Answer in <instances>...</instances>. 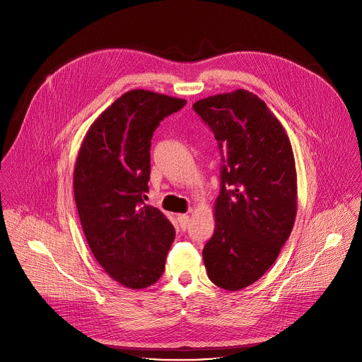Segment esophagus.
<instances>
[{
    "label": "esophagus",
    "mask_w": 362,
    "mask_h": 362,
    "mask_svg": "<svg viewBox=\"0 0 362 362\" xmlns=\"http://www.w3.org/2000/svg\"><path fill=\"white\" fill-rule=\"evenodd\" d=\"M177 221H179V225L183 230L187 229L189 226V216L187 215H177Z\"/></svg>",
    "instance_id": "1"
}]
</instances>
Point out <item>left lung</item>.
<instances>
[{
	"label": "left lung",
	"instance_id": "obj_1",
	"mask_svg": "<svg viewBox=\"0 0 362 362\" xmlns=\"http://www.w3.org/2000/svg\"><path fill=\"white\" fill-rule=\"evenodd\" d=\"M222 158L215 232L203 247L209 279L239 291L276 261L296 215L291 141L265 103L246 90L196 101Z\"/></svg>",
	"mask_w": 362,
	"mask_h": 362
}]
</instances>
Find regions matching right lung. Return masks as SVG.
<instances>
[{
  "label": "right lung",
  "instance_id": "obj_1",
  "mask_svg": "<svg viewBox=\"0 0 362 362\" xmlns=\"http://www.w3.org/2000/svg\"><path fill=\"white\" fill-rule=\"evenodd\" d=\"M185 105L147 90L127 91L91 124L78 151L74 199L87 243L100 267L132 289L158 282L176 235L144 197L153 133Z\"/></svg>",
  "mask_w": 362,
  "mask_h": 362
}]
</instances>
